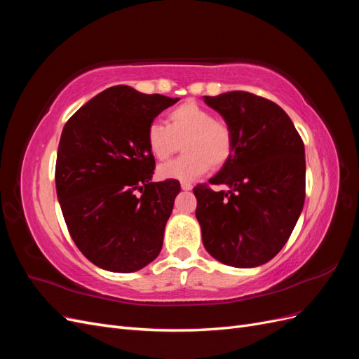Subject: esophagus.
<instances>
[{
  "instance_id": "1",
  "label": "esophagus",
  "mask_w": 359,
  "mask_h": 359,
  "mask_svg": "<svg viewBox=\"0 0 359 359\" xmlns=\"http://www.w3.org/2000/svg\"><path fill=\"white\" fill-rule=\"evenodd\" d=\"M181 189L187 191V190H191V189H193V186H191L190 182H187V181H182V182H181Z\"/></svg>"
}]
</instances>
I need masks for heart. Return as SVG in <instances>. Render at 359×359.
Instances as JSON below:
<instances>
[{
	"label": "heart",
	"instance_id": "b5f03b06",
	"mask_svg": "<svg viewBox=\"0 0 359 359\" xmlns=\"http://www.w3.org/2000/svg\"><path fill=\"white\" fill-rule=\"evenodd\" d=\"M181 144L186 154L158 168L161 180L193 181L211 166L222 168L233 153V133L210 109L186 102L168 114V126L156 121L147 128L148 149L158 161L175 154Z\"/></svg>",
	"mask_w": 359,
	"mask_h": 359
}]
</instances>
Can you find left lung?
I'll return each mask as SVG.
<instances>
[{
	"mask_svg": "<svg viewBox=\"0 0 359 359\" xmlns=\"http://www.w3.org/2000/svg\"><path fill=\"white\" fill-rule=\"evenodd\" d=\"M203 102L233 133V153L208 184L193 189L203 245L214 259L253 268L273 259L295 227L306 199V153L292 119L278 104L247 91Z\"/></svg>",
	"mask_w": 359,
	"mask_h": 359,
	"instance_id": "obj_1",
	"label": "left lung"
}]
</instances>
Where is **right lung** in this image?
<instances>
[{
  "label": "right lung",
  "mask_w": 359,
  "mask_h": 359,
  "mask_svg": "<svg viewBox=\"0 0 359 359\" xmlns=\"http://www.w3.org/2000/svg\"><path fill=\"white\" fill-rule=\"evenodd\" d=\"M180 99L116 85L85 103L62 128L55 184L72 240L112 273H135L158 256L181 187L153 182L147 128Z\"/></svg>",
  "instance_id": "right-lung-1"
}]
</instances>
